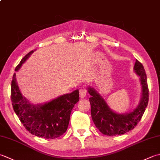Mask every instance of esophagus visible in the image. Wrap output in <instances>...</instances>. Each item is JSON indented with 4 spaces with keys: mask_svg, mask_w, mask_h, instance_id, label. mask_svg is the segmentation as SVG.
I'll list each match as a JSON object with an SVG mask.
<instances>
[{
    "mask_svg": "<svg viewBox=\"0 0 160 160\" xmlns=\"http://www.w3.org/2000/svg\"><path fill=\"white\" fill-rule=\"evenodd\" d=\"M79 94H80V97L82 98H84L86 97L87 95V91L86 89H80V92H79Z\"/></svg>",
    "mask_w": 160,
    "mask_h": 160,
    "instance_id": "obj_1",
    "label": "esophagus"
}]
</instances>
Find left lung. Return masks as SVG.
<instances>
[{"mask_svg": "<svg viewBox=\"0 0 160 160\" xmlns=\"http://www.w3.org/2000/svg\"><path fill=\"white\" fill-rule=\"evenodd\" d=\"M134 72L138 77L142 87L141 99L137 107L126 113H118L109 108L105 98L92 87H87L91 95V114L96 128L105 135L116 136L133 130L144 113L148 102V87L143 65L136 60Z\"/></svg>", "mask_w": 160, "mask_h": 160, "instance_id": "1", "label": "left lung"}]
</instances>
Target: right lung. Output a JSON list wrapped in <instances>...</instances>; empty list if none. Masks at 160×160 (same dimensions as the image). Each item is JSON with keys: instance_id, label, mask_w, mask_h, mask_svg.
<instances>
[{"instance_id": "obj_1", "label": "right lung", "mask_w": 160, "mask_h": 160, "mask_svg": "<svg viewBox=\"0 0 160 160\" xmlns=\"http://www.w3.org/2000/svg\"><path fill=\"white\" fill-rule=\"evenodd\" d=\"M34 51L28 52L21 59L15 68L16 72ZM16 76L14 73L11 84V100L14 111L26 130L45 139H55L62 135L68 128L72 109L79 101L78 89L48 102L34 104L22 94Z\"/></svg>"}]
</instances>
